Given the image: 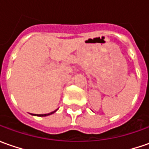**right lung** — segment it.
Listing matches in <instances>:
<instances>
[{"label":"right lung","instance_id":"obj_1","mask_svg":"<svg viewBox=\"0 0 149 149\" xmlns=\"http://www.w3.org/2000/svg\"><path fill=\"white\" fill-rule=\"evenodd\" d=\"M56 111V110H55ZM51 112V113H45V114H37V116H40V117H44V116H48V115H50V114H52V113H54V112Z\"/></svg>","mask_w":149,"mask_h":149}]
</instances>
